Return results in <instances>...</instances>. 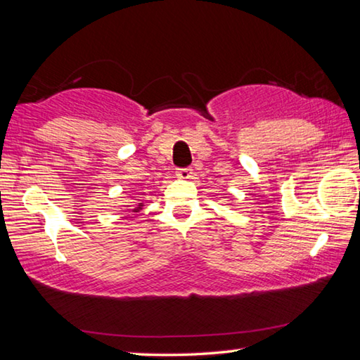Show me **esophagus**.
Returning <instances> with one entry per match:
<instances>
[{"label": "esophagus", "mask_w": 360, "mask_h": 360, "mask_svg": "<svg viewBox=\"0 0 360 360\" xmlns=\"http://www.w3.org/2000/svg\"><path fill=\"white\" fill-rule=\"evenodd\" d=\"M176 176H178L179 179H191L192 178V169L191 168H178Z\"/></svg>", "instance_id": "34e87169"}]
</instances>
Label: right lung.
<instances>
[{
	"mask_svg": "<svg viewBox=\"0 0 360 360\" xmlns=\"http://www.w3.org/2000/svg\"><path fill=\"white\" fill-rule=\"evenodd\" d=\"M143 206H144L143 203H138V205L135 206V208H133V212H138L139 210H143Z\"/></svg>",
	"mask_w": 360,
	"mask_h": 360,
	"instance_id": "obj_1",
	"label": "right lung"
}]
</instances>
